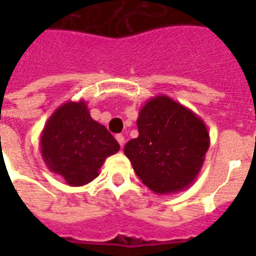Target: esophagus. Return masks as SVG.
<instances>
[{
  "mask_svg": "<svg viewBox=\"0 0 256 256\" xmlns=\"http://www.w3.org/2000/svg\"><path fill=\"white\" fill-rule=\"evenodd\" d=\"M116 141L119 142V145H120V146H123V145H124V137H123L122 134H118Z\"/></svg>",
  "mask_w": 256,
  "mask_h": 256,
  "instance_id": "esophagus-1",
  "label": "esophagus"
}]
</instances>
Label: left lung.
I'll return each instance as SVG.
<instances>
[{"mask_svg": "<svg viewBox=\"0 0 256 256\" xmlns=\"http://www.w3.org/2000/svg\"><path fill=\"white\" fill-rule=\"evenodd\" d=\"M138 137L124 155L145 186L158 194L181 192L202 170L210 146L206 123L168 96L152 97L140 110Z\"/></svg>", "mask_w": 256, "mask_h": 256, "instance_id": "1", "label": "left lung"}]
</instances>
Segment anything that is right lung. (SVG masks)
I'll use <instances>...</instances> for the list:
<instances>
[{
    "label": "right lung",
    "instance_id": "right-lung-1",
    "mask_svg": "<svg viewBox=\"0 0 256 256\" xmlns=\"http://www.w3.org/2000/svg\"><path fill=\"white\" fill-rule=\"evenodd\" d=\"M40 144L48 168L70 186L92 182L106 158L120 150L106 126L92 119L84 100L58 106L48 119Z\"/></svg>",
    "mask_w": 256,
    "mask_h": 256
}]
</instances>
